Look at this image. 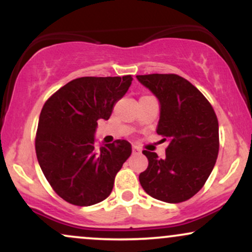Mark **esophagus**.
Segmentation results:
<instances>
[{
    "mask_svg": "<svg viewBox=\"0 0 252 252\" xmlns=\"http://www.w3.org/2000/svg\"><path fill=\"white\" fill-rule=\"evenodd\" d=\"M137 153H140V149H138L137 147L132 146V154H137Z\"/></svg>",
    "mask_w": 252,
    "mask_h": 252,
    "instance_id": "1",
    "label": "esophagus"
}]
</instances>
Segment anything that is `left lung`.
<instances>
[{"label": "left lung", "mask_w": 252, "mask_h": 252, "mask_svg": "<svg viewBox=\"0 0 252 252\" xmlns=\"http://www.w3.org/2000/svg\"><path fill=\"white\" fill-rule=\"evenodd\" d=\"M160 103L156 132L168 141L166 158L143 150L148 168L138 176L147 194L178 204L196 194L212 172L219 150L218 120L209 100L176 74L136 76Z\"/></svg>", "instance_id": "obj_1"}]
</instances>
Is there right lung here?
Segmentation results:
<instances>
[{
	"label": "right lung",
	"mask_w": 252,
	"mask_h": 252,
	"mask_svg": "<svg viewBox=\"0 0 252 252\" xmlns=\"http://www.w3.org/2000/svg\"><path fill=\"white\" fill-rule=\"evenodd\" d=\"M131 80V76L77 78L43 105L36 158L52 189L70 204L91 206L108 198L115 176L131 154L126 140L94 148L97 121L109 120Z\"/></svg>",
	"instance_id": "obj_1"
}]
</instances>
